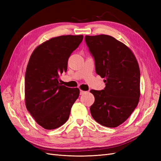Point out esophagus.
I'll list each match as a JSON object with an SVG mask.
<instances>
[{
    "mask_svg": "<svg viewBox=\"0 0 161 161\" xmlns=\"http://www.w3.org/2000/svg\"><path fill=\"white\" fill-rule=\"evenodd\" d=\"M86 91H84L82 90H80V95H83L84 93H85Z\"/></svg>",
    "mask_w": 161,
    "mask_h": 161,
    "instance_id": "esophagus-1",
    "label": "esophagus"
}]
</instances>
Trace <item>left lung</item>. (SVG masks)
I'll use <instances>...</instances> for the list:
<instances>
[{"label":"left lung","instance_id":"1","mask_svg":"<svg viewBox=\"0 0 161 161\" xmlns=\"http://www.w3.org/2000/svg\"><path fill=\"white\" fill-rule=\"evenodd\" d=\"M94 57L97 75L104 78L103 90H91L95 102L90 108L99 124L115 128L127 119L138 105L140 72L137 60L124 43L108 35L85 36Z\"/></svg>","mask_w":161,"mask_h":161}]
</instances>
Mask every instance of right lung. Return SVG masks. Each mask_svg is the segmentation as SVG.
<instances>
[{"label": "right lung", "instance_id": "add662e5", "mask_svg": "<svg viewBox=\"0 0 161 161\" xmlns=\"http://www.w3.org/2000/svg\"><path fill=\"white\" fill-rule=\"evenodd\" d=\"M83 36H61L38 46L30 56L25 76L27 109L46 130L60 127L69 118L80 90L62 85L60 75L66 72L68 60Z\"/></svg>", "mask_w": 161, "mask_h": 161}]
</instances>
